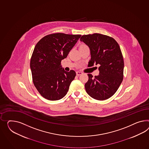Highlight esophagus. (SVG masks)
<instances>
[{
  "instance_id": "1",
  "label": "esophagus",
  "mask_w": 149,
  "mask_h": 149,
  "mask_svg": "<svg viewBox=\"0 0 149 149\" xmlns=\"http://www.w3.org/2000/svg\"><path fill=\"white\" fill-rule=\"evenodd\" d=\"M76 74L77 76H79V75L82 74H83V72H81V71H77Z\"/></svg>"
}]
</instances>
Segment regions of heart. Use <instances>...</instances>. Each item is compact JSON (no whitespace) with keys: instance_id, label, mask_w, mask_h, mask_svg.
Masks as SVG:
<instances>
[{"instance_id":"obj_1","label":"heart","mask_w":149,"mask_h":149,"mask_svg":"<svg viewBox=\"0 0 149 149\" xmlns=\"http://www.w3.org/2000/svg\"><path fill=\"white\" fill-rule=\"evenodd\" d=\"M86 46V45H84V44H82V45H80V47H83V46Z\"/></svg>"}]
</instances>
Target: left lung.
<instances>
[{
  "label": "left lung",
  "instance_id": "left-lung-1",
  "mask_svg": "<svg viewBox=\"0 0 149 149\" xmlns=\"http://www.w3.org/2000/svg\"><path fill=\"white\" fill-rule=\"evenodd\" d=\"M80 41L88 45L91 51L88 65H99V74H88L85 88L93 99L104 100L116 93L123 80L124 63L118 42L107 35L93 33L83 35Z\"/></svg>",
  "mask_w": 149,
  "mask_h": 149
}]
</instances>
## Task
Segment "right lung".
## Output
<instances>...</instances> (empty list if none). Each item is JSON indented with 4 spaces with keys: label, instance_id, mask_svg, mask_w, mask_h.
<instances>
[{
    "label": "right lung",
    "instance_id": "add662e5",
    "mask_svg": "<svg viewBox=\"0 0 149 149\" xmlns=\"http://www.w3.org/2000/svg\"><path fill=\"white\" fill-rule=\"evenodd\" d=\"M80 37V34L55 33L45 36L36 45L30 61L32 81L45 99L57 100L66 95L76 73L74 70L65 71L61 61Z\"/></svg>",
    "mask_w": 149,
    "mask_h": 149
}]
</instances>
